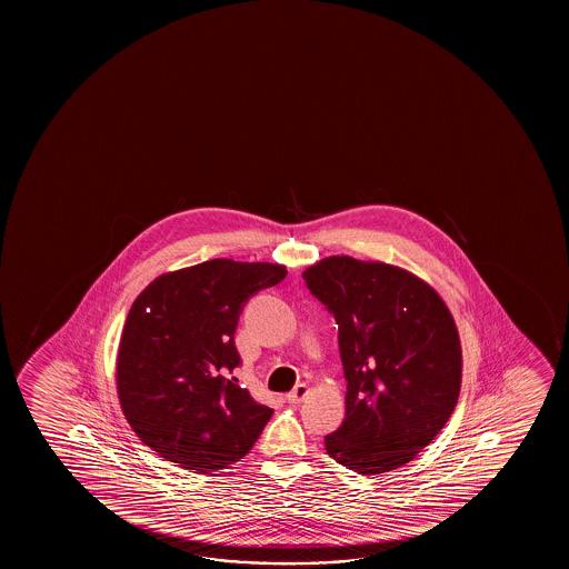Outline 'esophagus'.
<instances>
[{
  "instance_id": "34e87169",
  "label": "esophagus",
  "mask_w": 569,
  "mask_h": 569,
  "mask_svg": "<svg viewBox=\"0 0 569 569\" xmlns=\"http://www.w3.org/2000/svg\"><path fill=\"white\" fill-rule=\"evenodd\" d=\"M307 395H309V387H307V385H303V382H301V385H297L296 389L291 390V392H289L288 397V402L289 405H301V402H303L305 400V397H307Z\"/></svg>"
}]
</instances>
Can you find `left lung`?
Returning a JSON list of instances; mask_svg holds the SVG:
<instances>
[{
  "instance_id": "8db88e82",
  "label": "left lung",
  "mask_w": 569,
  "mask_h": 569,
  "mask_svg": "<svg viewBox=\"0 0 569 569\" xmlns=\"http://www.w3.org/2000/svg\"><path fill=\"white\" fill-rule=\"evenodd\" d=\"M303 278L335 315L348 381L328 455L366 476L405 467L459 400L462 351L449 307L428 281L377 260L322 258Z\"/></svg>"
}]
</instances>
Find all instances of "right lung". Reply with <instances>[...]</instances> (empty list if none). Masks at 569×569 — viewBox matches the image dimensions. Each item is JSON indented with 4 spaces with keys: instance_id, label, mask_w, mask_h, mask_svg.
I'll use <instances>...</instances> for the list:
<instances>
[{
    "instance_id": "1",
    "label": "right lung",
    "mask_w": 569,
    "mask_h": 569,
    "mask_svg": "<svg viewBox=\"0 0 569 569\" xmlns=\"http://www.w3.org/2000/svg\"><path fill=\"white\" fill-rule=\"evenodd\" d=\"M286 266L213 258L167 272L136 297L117 359L118 400L143 443L196 475L242 459L273 410L237 377V320Z\"/></svg>"
}]
</instances>
